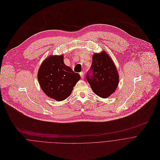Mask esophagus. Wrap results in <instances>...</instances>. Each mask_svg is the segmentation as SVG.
Returning <instances> with one entry per match:
<instances>
[{
	"label": "esophagus",
	"mask_w": 160,
	"mask_h": 160,
	"mask_svg": "<svg viewBox=\"0 0 160 160\" xmlns=\"http://www.w3.org/2000/svg\"><path fill=\"white\" fill-rule=\"evenodd\" d=\"M79 74H80V76H81V78L82 79H83V78H84V72H81L79 73Z\"/></svg>",
	"instance_id": "1"
}]
</instances>
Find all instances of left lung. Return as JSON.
<instances>
[{
    "label": "left lung",
    "instance_id": "obj_1",
    "mask_svg": "<svg viewBox=\"0 0 160 160\" xmlns=\"http://www.w3.org/2000/svg\"><path fill=\"white\" fill-rule=\"evenodd\" d=\"M86 79L93 92L101 98H107L115 91L119 81L118 74L105 52L93 55Z\"/></svg>",
    "mask_w": 160,
    "mask_h": 160
}]
</instances>
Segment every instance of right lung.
<instances>
[{
  "mask_svg": "<svg viewBox=\"0 0 160 160\" xmlns=\"http://www.w3.org/2000/svg\"><path fill=\"white\" fill-rule=\"evenodd\" d=\"M80 78L78 73L65 64L62 55L47 57L38 72V80L43 92L58 102L69 97Z\"/></svg>",
  "mask_w": 160,
  "mask_h": 160,
  "instance_id": "1",
  "label": "right lung"
}]
</instances>
